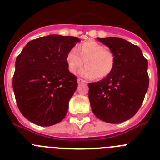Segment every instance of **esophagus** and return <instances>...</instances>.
Returning <instances> with one entry per match:
<instances>
[{"label": "esophagus", "instance_id": "obj_1", "mask_svg": "<svg viewBox=\"0 0 160 160\" xmlns=\"http://www.w3.org/2000/svg\"><path fill=\"white\" fill-rule=\"evenodd\" d=\"M87 82L85 81V80H83V79L82 78H78V84H82V83H86Z\"/></svg>", "mask_w": 160, "mask_h": 160}]
</instances>
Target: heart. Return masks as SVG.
Here are the masks:
<instances>
[{
    "label": "heart",
    "mask_w": 160,
    "mask_h": 160,
    "mask_svg": "<svg viewBox=\"0 0 160 160\" xmlns=\"http://www.w3.org/2000/svg\"><path fill=\"white\" fill-rule=\"evenodd\" d=\"M66 62L70 73H75L85 63L80 75L88 79L104 78L114 70L115 58L103 45L90 40L78 45L75 49H70L66 56Z\"/></svg>",
    "instance_id": "heart-1"
}]
</instances>
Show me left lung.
Wrapping results in <instances>:
<instances>
[{
  "instance_id": "left-lung-1",
  "label": "left lung",
  "mask_w": 160,
  "mask_h": 160,
  "mask_svg": "<svg viewBox=\"0 0 160 160\" xmlns=\"http://www.w3.org/2000/svg\"><path fill=\"white\" fill-rule=\"evenodd\" d=\"M114 53L110 75L89 83V99L96 117L109 123L130 119L140 108L149 86L148 62L141 49L118 38H98Z\"/></svg>"
}]
</instances>
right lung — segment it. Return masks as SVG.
I'll use <instances>...</instances> for the list:
<instances>
[{
	"mask_svg": "<svg viewBox=\"0 0 160 160\" xmlns=\"http://www.w3.org/2000/svg\"><path fill=\"white\" fill-rule=\"evenodd\" d=\"M78 38L52 34L32 40L17 57L12 88L20 111L32 123L49 127L66 116L78 78L66 56Z\"/></svg>",
	"mask_w": 160,
	"mask_h": 160,
	"instance_id": "right-lung-1",
	"label": "right lung"
}]
</instances>
